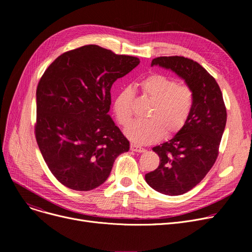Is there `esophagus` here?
<instances>
[{"label":"esophagus","instance_id":"34e87169","mask_svg":"<svg viewBox=\"0 0 252 252\" xmlns=\"http://www.w3.org/2000/svg\"><path fill=\"white\" fill-rule=\"evenodd\" d=\"M130 150L135 151V152H139V153L146 151V150H145V148H143V147H141V146H139V145H136V144H130Z\"/></svg>","mask_w":252,"mask_h":252}]
</instances>
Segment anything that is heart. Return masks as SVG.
I'll use <instances>...</instances> for the list:
<instances>
[{"mask_svg": "<svg viewBox=\"0 0 252 252\" xmlns=\"http://www.w3.org/2000/svg\"><path fill=\"white\" fill-rule=\"evenodd\" d=\"M140 88L153 103L146 121H135L126 129V136L138 144H151L178 134L187 124L195 103L191 86L178 83L175 78L152 73L140 82ZM135 92L130 87L119 91L113 103L118 123L126 126L133 117Z\"/></svg>", "mask_w": 252, "mask_h": 252, "instance_id": "obj_1", "label": "heart"}]
</instances>
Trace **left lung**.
<instances>
[{
  "label": "left lung",
  "instance_id": "obj_1",
  "mask_svg": "<svg viewBox=\"0 0 252 252\" xmlns=\"http://www.w3.org/2000/svg\"><path fill=\"white\" fill-rule=\"evenodd\" d=\"M151 65L175 71L195 93L187 124L173 139L152 149L160 162L145 175L155 191L182 195L199 184L217 160L227 123L226 105L215 77L198 62L183 56H163L154 58Z\"/></svg>",
  "mask_w": 252,
  "mask_h": 252
}]
</instances>
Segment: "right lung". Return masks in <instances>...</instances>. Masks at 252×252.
<instances>
[{
	"mask_svg": "<svg viewBox=\"0 0 252 252\" xmlns=\"http://www.w3.org/2000/svg\"><path fill=\"white\" fill-rule=\"evenodd\" d=\"M139 63L88 45L63 53L39 79L34 135L51 173L65 187H99L115 158L128 151V140L108 114L110 91Z\"/></svg>",
	"mask_w": 252,
	"mask_h": 252,
	"instance_id": "right-lung-1",
	"label": "right lung"
}]
</instances>
